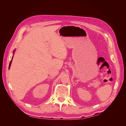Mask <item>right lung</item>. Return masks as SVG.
Wrapping results in <instances>:
<instances>
[{
    "mask_svg": "<svg viewBox=\"0 0 126 126\" xmlns=\"http://www.w3.org/2000/svg\"><path fill=\"white\" fill-rule=\"evenodd\" d=\"M15 50H14V52H13V53H14V52H15ZM13 56L12 57V59H13ZM12 60H11V62H10V65H9V68L10 69V66H11V63H12Z\"/></svg>",
    "mask_w": 126,
    "mask_h": 126,
    "instance_id": "1",
    "label": "right lung"
}]
</instances>
